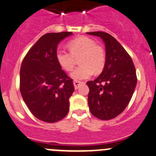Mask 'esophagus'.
<instances>
[{
    "label": "esophagus",
    "instance_id": "esophagus-1",
    "mask_svg": "<svg viewBox=\"0 0 156 156\" xmlns=\"http://www.w3.org/2000/svg\"><path fill=\"white\" fill-rule=\"evenodd\" d=\"M83 82L82 81H74V82H73V83H74V87H75V89H78V87H79V86H80V84H81V83H82Z\"/></svg>",
    "mask_w": 156,
    "mask_h": 156
}]
</instances>
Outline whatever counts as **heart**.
Here are the masks:
<instances>
[{"instance_id":"b5f03b06","label":"heart","mask_w":156,"mask_h":156,"mask_svg":"<svg viewBox=\"0 0 156 156\" xmlns=\"http://www.w3.org/2000/svg\"><path fill=\"white\" fill-rule=\"evenodd\" d=\"M70 53L62 49L56 51L58 64L65 71H71L79 59V66L70 74L75 81L89 78L93 73L102 71L105 65L106 56L101 46L96 45L93 39L87 37H79L69 41L67 44Z\"/></svg>"}]
</instances>
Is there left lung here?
<instances>
[{"mask_svg":"<svg viewBox=\"0 0 156 156\" xmlns=\"http://www.w3.org/2000/svg\"><path fill=\"white\" fill-rule=\"evenodd\" d=\"M99 37L105 45L106 61L100 75L87 82L91 114L103 120L117 117L127 107L137 84L135 67L123 47L114 37L101 31L87 32Z\"/></svg>","mask_w":156,"mask_h":156,"instance_id":"left-lung-1","label":"left lung"}]
</instances>
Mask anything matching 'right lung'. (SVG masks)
<instances>
[{"instance_id":"add662e5","label":"right lung","mask_w":156,"mask_h":156,"mask_svg":"<svg viewBox=\"0 0 156 156\" xmlns=\"http://www.w3.org/2000/svg\"><path fill=\"white\" fill-rule=\"evenodd\" d=\"M72 32L49 33L40 37L23 60L20 92L30 112L45 122L63 119L69 110L74 92L73 79L58 64V44Z\"/></svg>"}]
</instances>
